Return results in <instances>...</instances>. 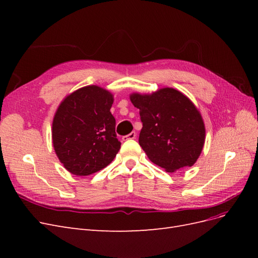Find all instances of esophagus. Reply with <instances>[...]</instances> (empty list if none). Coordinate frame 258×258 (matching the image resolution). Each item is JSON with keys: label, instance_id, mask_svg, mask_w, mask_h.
I'll use <instances>...</instances> for the list:
<instances>
[{"label": "esophagus", "instance_id": "34e87169", "mask_svg": "<svg viewBox=\"0 0 258 258\" xmlns=\"http://www.w3.org/2000/svg\"><path fill=\"white\" fill-rule=\"evenodd\" d=\"M136 137H137V134H136L135 131H132V132H130L129 135L122 137V140H123V141H128V140H134V139H136Z\"/></svg>", "mask_w": 258, "mask_h": 258}]
</instances>
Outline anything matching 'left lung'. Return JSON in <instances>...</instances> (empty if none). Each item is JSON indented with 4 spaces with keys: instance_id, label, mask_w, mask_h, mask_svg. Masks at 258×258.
<instances>
[{
    "instance_id": "8db88e82",
    "label": "left lung",
    "mask_w": 258,
    "mask_h": 258,
    "mask_svg": "<svg viewBox=\"0 0 258 258\" xmlns=\"http://www.w3.org/2000/svg\"><path fill=\"white\" fill-rule=\"evenodd\" d=\"M143 127L139 143L152 162L168 172L191 167L205 144L206 128L191 101L173 88L130 95Z\"/></svg>"
}]
</instances>
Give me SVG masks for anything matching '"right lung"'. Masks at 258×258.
Listing matches in <instances>:
<instances>
[{"label":"right lung","instance_id":"add662e5","mask_svg":"<svg viewBox=\"0 0 258 258\" xmlns=\"http://www.w3.org/2000/svg\"><path fill=\"white\" fill-rule=\"evenodd\" d=\"M113 95L86 86L60 103L52 120V144L61 163L74 175L86 176L110 165L120 148L111 113Z\"/></svg>","mask_w":258,"mask_h":258}]
</instances>
